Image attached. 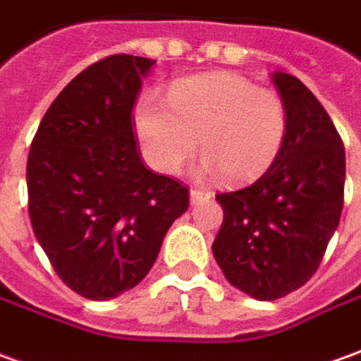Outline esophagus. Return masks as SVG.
<instances>
[{"instance_id":"34e87169","label":"esophagus","mask_w":361,"mask_h":361,"mask_svg":"<svg viewBox=\"0 0 361 361\" xmlns=\"http://www.w3.org/2000/svg\"><path fill=\"white\" fill-rule=\"evenodd\" d=\"M209 197H212V191L200 190V188H191L190 190L191 203H197V201H201V200H209Z\"/></svg>"}]
</instances>
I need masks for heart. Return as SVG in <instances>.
<instances>
[{"label": "heart", "mask_w": 361, "mask_h": 361, "mask_svg": "<svg viewBox=\"0 0 361 361\" xmlns=\"http://www.w3.org/2000/svg\"><path fill=\"white\" fill-rule=\"evenodd\" d=\"M136 130L156 170L178 173L193 158L200 138L203 170L241 183L257 180L276 161L288 114L274 90L241 75L212 73L176 82L168 100L142 98Z\"/></svg>", "instance_id": "heart-1"}]
</instances>
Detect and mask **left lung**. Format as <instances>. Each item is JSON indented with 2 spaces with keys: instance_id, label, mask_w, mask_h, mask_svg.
<instances>
[{
  "instance_id": "left-lung-1",
  "label": "left lung",
  "mask_w": 361,
  "mask_h": 361,
  "mask_svg": "<svg viewBox=\"0 0 361 361\" xmlns=\"http://www.w3.org/2000/svg\"><path fill=\"white\" fill-rule=\"evenodd\" d=\"M288 114L283 152L259 180L215 197L223 207L213 257L229 283L257 300L306 284L322 263L344 207L345 152L318 98L274 73Z\"/></svg>"
}]
</instances>
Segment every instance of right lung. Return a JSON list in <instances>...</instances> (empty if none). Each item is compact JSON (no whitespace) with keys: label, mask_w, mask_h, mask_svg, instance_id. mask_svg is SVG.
Instances as JSON below:
<instances>
[{"label":"right lung","mask_w":361,"mask_h":361,"mask_svg":"<svg viewBox=\"0 0 361 361\" xmlns=\"http://www.w3.org/2000/svg\"><path fill=\"white\" fill-rule=\"evenodd\" d=\"M154 65L134 55L92 63L51 102L29 148L33 233L59 279L90 300L136 286L190 207L181 181L140 160L132 109Z\"/></svg>","instance_id":"right-lung-1"}]
</instances>
